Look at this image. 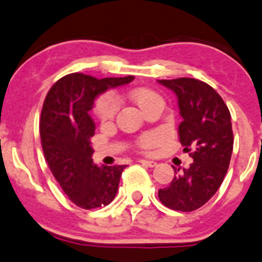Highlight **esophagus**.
Returning a JSON list of instances; mask_svg holds the SVG:
<instances>
[{
    "label": "esophagus",
    "instance_id": "esophagus-1",
    "mask_svg": "<svg viewBox=\"0 0 262 262\" xmlns=\"http://www.w3.org/2000/svg\"><path fill=\"white\" fill-rule=\"evenodd\" d=\"M139 162L142 164H144V166L150 167V168H153V167L157 166V162H154V161H145V159H142V161H139Z\"/></svg>",
    "mask_w": 262,
    "mask_h": 262
}]
</instances>
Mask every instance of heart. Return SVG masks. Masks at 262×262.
I'll use <instances>...</instances> for the list:
<instances>
[{
  "instance_id": "b5f03b06",
  "label": "heart",
  "mask_w": 262,
  "mask_h": 262,
  "mask_svg": "<svg viewBox=\"0 0 262 262\" xmlns=\"http://www.w3.org/2000/svg\"><path fill=\"white\" fill-rule=\"evenodd\" d=\"M128 96L143 113L147 112L156 104H163L162 96L156 90L149 89V88H133L129 90ZM115 113H117V100L112 95H103L96 99L94 104V114L99 122L103 124L112 122ZM156 142L157 137L154 134H145L139 138L138 145L140 149L147 152L156 144Z\"/></svg>"
}]
</instances>
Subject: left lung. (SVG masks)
Returning <instances> with one entry per match:
<instances>
[{"instance_id": "8db88e82", "label": "left lung", "mask_w": 262, "mask_h": 262, "mask_svg": "<svg viewBox=\"0 0 262 262\" xmlns=\"http://www.w3.org/2000/svg\"><path fill=\"white\" fill-rule=\"evenodd\" d=\"M178 98L182 123L178 137L193 163L158 191L170 210L191 212L202 207L221 186L233 149L231 114L224 99L206 82L192 78L158 80ZM180 170V169H178Z\"/></svg>"}]
</instances>
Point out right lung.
Listing matches in <instances>:
<instances>
[{
    "mask_svg": "<svg viewBox=\"0 0 262 262\" xmlns=\"http://www.w3.org/2000/svg\"><path fill=\"white\" fill-rule=\"evenodd\" d=\"M133 79L69 74L52 85L43 101L40 137L45 159L66 196L84 210L106 206L114 200L125 168L93 163L90 138L95 133V124L89 110L99 94Z\"/></svg>",
    "mask_w": 262,
    "mask_h": 262,
    "instance_id": "1",
    "label": "right lung"
}]
</instances>
